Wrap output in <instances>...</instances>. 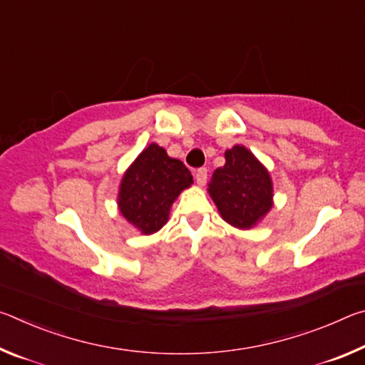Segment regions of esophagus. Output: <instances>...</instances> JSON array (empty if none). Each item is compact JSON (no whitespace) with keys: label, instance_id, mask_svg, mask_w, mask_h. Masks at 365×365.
Instances as JSON below:
<instances>
[{"label":"esophagus","instance_id":"1","mask_svg":"<svg viewBox=\"0 0 365 365\" xmlns=\"http://www.w3.org/2000/svg\"><path fill=\"white\" fill-rule=\"evenodd\" d=\"M195 178H196V183L197 185H205L207 180V169L206 168H201L195 172Z\"/></svg>","mask_w":365,"mask_h":365}]
</instances>
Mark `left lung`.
Listing matches in <instances>:
<instances>
[{"mask_svg": "<svg viewBox=\"0 0 365 365\" xmlns=\"http://www.w3.org/2000/svg\"><path fill=\"white\" fill-rule=\"evenodd\" d=\"M209 195L222 219L238 228H251L272 207V180L264 165L245 146L225 151V165L215 169Z\"/></svg>", "mask_w": 365, "mask_h": 365, "instance_id": "1", "label": "left lung"}]
</instances>
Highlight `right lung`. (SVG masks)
<instances>
[{
	"mask_svg": "<svg viewBox=\"0 0 365 365\" xmlns=\"http://www.w3.org/2000/svg\"><path fill=\"white\" fill-rule=\"evenodd\" d=\"M191 183L193 175L187 165L151 143L122 178L120 212L141 233L158 232L169 219L172 202Z\"/></svg>",
	"mask_w": 365,
	"mask_h": 365,
	"instance_id": "right-lung-1",
	"label": "right lung"
}]
</instances>
